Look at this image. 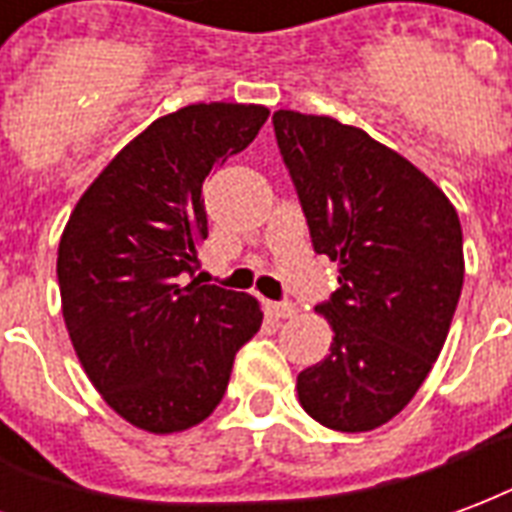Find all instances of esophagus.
<instances>
[{"label": "esophagus", "mask_w": 512, "mask_h": 512, "mask_svg": "<svg viewBox=\"0 0 512 512\" xmlns=\"http://www.w3.org/2000/svg\"><path fill=\"white\" fill-rule=\"evenodd\" d=\"M267 311L275 316V319H292L297 308H294L292 302H267Z\"/></svg>", "instance_id": "34e87169"}]
</instances>
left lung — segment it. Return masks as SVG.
Masks as SVG:
<instances>
[{"label":"left lung","instance_id":"8db88e82","mask_svg":"<svg viewBox=\"0 0 512 512\" xmlns=\"http://www.w3.org/2000/svg\"><path fill=\"white\" fill-rule=\"evenodd\" d=\"M272 125L313 251L338 261L341 283L319 305L330 352L297 376V398L333 431H374L412 401L445 346L464 286L458 212L365 130L286 108Z\"/></svg>","mask_w":512,"mask_h":512}]
</instances>
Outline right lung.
<instances>
[{
    "mask_svg": "<svg viewBox=\"0 0 512 512\" xmlns=\"http://www.w3.org/2000/svg\"><path fill=\"white\" fill-rule=\"evenodd\" d=\"M267 117L256 103H193L155 119L84 190L62 231L57 278L78 363L147 434L207 420L234 354L259 333V300L182 275L207 240L204 182Z\"/></svg>",
    "mask_w": 512,
    "mask_h": 512,
    "instance_id": "right-lung-1",
    "label": "right lung"
}]
</instances>
